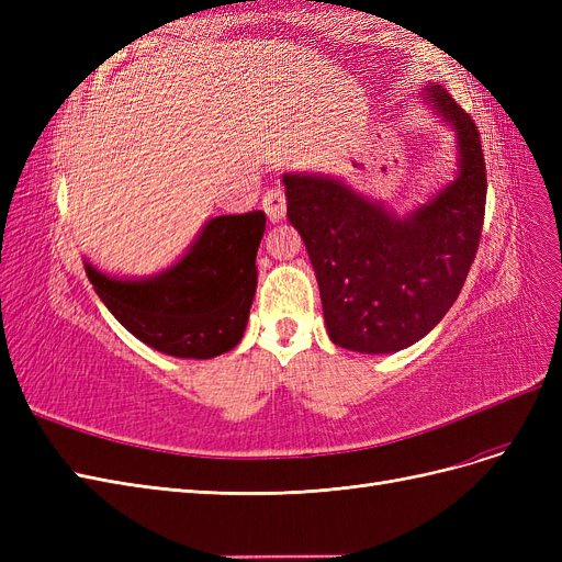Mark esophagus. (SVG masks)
Masks as SVG:
<instances>
[{"mask_svg":"<svg viewBox=\"0 0 562 562\" xmlns=\"http://www.w3.org/2000/svg\"><path fill=\"white\" fill-rule=\"evenodd\" d=\"M262 209H265V213H267L271 223H279V220H283V215H285V194H283L281 187H271V190L265 192Z\"/></svg>","mask_w":562,"mask_h":562,"instance_id":"obj_1","label":"esophagus"}]
</instances>
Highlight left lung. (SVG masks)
<instances>
[{"label": "left lung", "instance_id": "obj_1", "mask_svg": "<svg viewBox=\"0 0 562 562\" xmlns=\"http://www.w3.org/2000/svg\"><path fill=\"white\" fill-rule=\"evenodd\" d=\"M424 100L454 128L459 168L407 217L330 176H283L288 220L307 246L328 335L349 351L415 345L448 314L479 252L487 194L479 126L440 83L424 89Z\"/></svg>", "mask_w": 562, "mask_h": 562}]
</instances>
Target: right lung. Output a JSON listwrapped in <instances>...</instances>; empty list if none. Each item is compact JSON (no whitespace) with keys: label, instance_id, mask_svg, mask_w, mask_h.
Listing matches in <instances>:
<instances>
[{"label":"right lung","instance_id":"add662e5","mask_svg":"<svg viewBox=\"0 0 562 562\" xmlns=\"http://www.w3.org/2000/svg\"><path fill=\"white\" fill-rule=\"evenodd\" d=\"M265 223L262 211L217 215L171 269L149 279H114L83 267L98 297L140 342L178 359H213L244 337Z\"/></svg>","mask_w":562,"mask_h":562}]
</instances>
